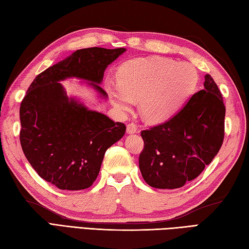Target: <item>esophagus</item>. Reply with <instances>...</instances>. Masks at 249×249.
<instances>
[{
  "label": "esophagus",
  "mask_w": 249,
  "mask_h": 249,
  "mask_svg": "<svg viewBox=\"0 0 249 249\" xmlns=\"http://www.w3.org/2000/svg\"><path fill=\"white\" fill-rule=\"evenodd\" d=\"M126 133L129 134V135H133L138 133V126L134 123H130L127 125V127H126Z\"/></svg>",
  "instance_id": "esophagus-1"
}]
</instances>
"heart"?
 <instances>
[{"label":"heart","mask_w":249,"mask_h":249,"mask_svg":"<svg viewBox=\"0 0 249 249\" xmlns=\"http://www.w3.org/2000/svg\"><path fill=\"white\" fill-rule=\"evenodd\" d=\"M116 77L119 86H107L113 105L128 112L135 100H140L141 114L151 123H160L178 112L199 81V72L193 64L162 56L125 62Z\"/></svg>","instance_id":"heart-1"}]
</instances>
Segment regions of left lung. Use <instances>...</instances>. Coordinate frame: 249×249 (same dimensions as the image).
<instances>
[{
	"mask_svg": "<svg viewBox=\"0 0 249 249\" xmlns=\"http://www.w3.org/2000/svg\"><path fill=\"white\" fill-rule=\"evenodd\" d=\"M203 86L171 119L141 131L144 149L139 168L150 186H184L197 178L220 150L225 136L224 99L210 75H205Z\"/></svg>",
	"mask_w": 249,
	"mask_h": 249,
	"instance_id": "left-lung-1",
	"label": "left lung"
}]
</instances>
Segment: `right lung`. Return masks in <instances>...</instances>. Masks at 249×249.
Masks as SVG:
<instances>
[{"label":"right lung","instance_id":"right-lung-1","mask_svg":"<svg viewBox=\"0 0 249 249\" xmlns=\"http://www.w3.org/2000/svg\"><path fill=\"white\" fill-rule=\"evenodd\" d=\"M125 48L77 50L39 73L20 106V143L31 166L45 181L64 190L92 186L107 149L124 136L126 126L68 97L60 81L81 79L100 98L104 73Z\"/></svg>","mask_w":249,"mask_h":249}]
</instances>
